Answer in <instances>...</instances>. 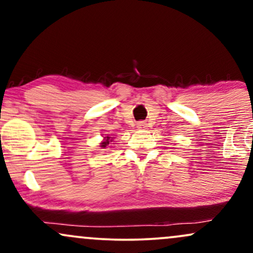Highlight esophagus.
<instances>
[{
    "instance_id": "1",
    "label": "esophagus",
    "mask_w": 253,
    "mask_h": 253,
    "mask_svg": "<svg viewBox=\"0 0 253 253\" xmlns=\"http://www.w3.org/2000/svg\"><path fill=\"white\" fill-rule=\"evenodd\" d=\"M136 128L138 129H146L147 128V124L146 123H144V121H140V123H138L136 124Z\"/></svg>"
}]
</instances>
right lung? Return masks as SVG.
Returning a JSON list of instances; mask_svg holds the SVG:
<instances>
[{"label":"right lung","instance_id":"right-lung-1","mask_svg":"<svg viewBox=\"0 0 253 253\" xmlns=\"http://www.w3.org/2000/svg\"><path fill=\"white\" fill-rule=\"evenodd\" d=\"M113 143V139L110 138L109 135H104L103 136V140H102V143H100V146L102 147V149H106L107 146H109L110 144Z\"/></svg>","mask_w":253,"mask_h":253}]
</instances>
